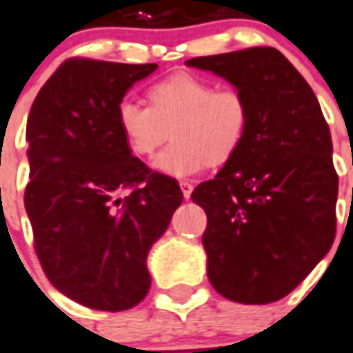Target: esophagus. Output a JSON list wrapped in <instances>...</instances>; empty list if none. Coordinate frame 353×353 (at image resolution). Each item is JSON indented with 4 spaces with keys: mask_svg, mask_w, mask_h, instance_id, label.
<instances>
[{
    "mask_svg": "<svg viewBox=\"0 0 353 353\" xmlns=\"http://www.w3.org/2000/svg\"><path fill=\"white\" fill-rule=\"evenodd\" d=\"M181 190H182V196H184V199H188V197L192 196V190H194V186H192L190 182L181 181Z\"/></svg>",
    "mask_w": 353,
    "mask_h": 353,
    "instance_id": "obj_1",
    "label": "esophagus"
}]
</instances>
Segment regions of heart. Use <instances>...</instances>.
Here are the masks:
<instances>
[{
  "instance_id": "b5f03b06",
  "label": "heart",
  "mask_w": 353,
  "mask_h": 353,
  "mask_svg": "<svg viewBox=\"0 0 353 353\" xmlns=\"http://www.w3.org/2000/svg\"><path fill=\"white\" fill-rule=\"evenodd\" d=\"M148 106L125 97L116 121L134 156H152L171 131L172 142L154 159L171 176L196 174L205 165H222L236 156L251 127V104L236 87L174 74L146 91Z\"/></svg>"
}]
</instances>
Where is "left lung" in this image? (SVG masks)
<instances>
[{
    "instance_id": "left-lung-1",
    "label": "left lung",
    "mask_w": 353,
    "mask_h": 353,
    "mask_svg": "<svg viewBox=\"0 0 353 353\" xmlns=\"http://www.w3.org/2000/svg\"><path fill=\"white\" fill-rule=\"evenodd\" d=\"M251 104V127L212 181L197 184L207 274L230 301L270 304L304 281L336 234L339 174L312 87L274 47L196 57Z\"/></svg>"
}]
</instances>
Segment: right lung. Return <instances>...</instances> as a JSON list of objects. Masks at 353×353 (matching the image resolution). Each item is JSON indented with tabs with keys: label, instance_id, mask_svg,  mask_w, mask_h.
Returning <instances> with one entry per match:
<instances>
[{
	"label": "right lung",
	"instance_id": "1",
	"mask_svg": "<svg viewBox=\"0 0 353 353\" xmlns=\"http://www.w3.org/2000/svg\"><path fill=\"white\" fill-rule=\"evenodd\" d=\"M157 64L68 59L26 125L24 192L45 276L87 308L123 312L148 294L146 256L182 203L179 182L131 156L117 102Z\"/></svg>",
	"mask_w": 353,
	"mask_h": 353
}]
</instances>
